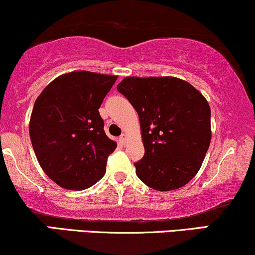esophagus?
<instances>
[{"mask_svg": "<svg viewBox=\"0 0 255 255\" xmlns=\"http://www.w3.org/2000/svg\"><path fill=\"white\" fill-rule=\"evenodd\" d=\"M119 140H121V142L123 143V144H125L128 142V134L127 133H123L121 137H119Z\"/></svg>", "mask_w": 255, "mask_h": 255, "instance_id": "1", "label": "esophagus"}]
</instances>
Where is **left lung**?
Here are the masks:
<instances>
[{"label":"left lung","mask_w":255,"mask_h":255,"mask_svg":"<svg viewBox=\"0 0 255 255\" xmlns=\"http://www.w3.org/2000/svg\"><path fill=\"white\" fill-rule=\"evenodd\" d=\"M117 90L139 117L145 152L134 163L138 178L158 191L193 180L212 138L210 108L201 92L175 77H127Z\"/></svg>","instance_id":"8db88e82"}]
</instances>
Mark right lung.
Masks as SVG:
<instances>
[{
	"mask_svg": "<svg viewBox=\"0 0 255 255\" xmlns=\"http://www.w3.org/2000/svg\"><path fill=\"white\" fill-rule=\"evenodd\" d=\"M116 80V75L70 72L47 85L35 100L31 145L45 174L65 189H87L105 175L117 143L106 136L98 110Z\"/></svg>",
	"mask_w": 255,
	"mask_h": 255,
	"instance_id": "right-lung-1",
	"label": "right lung"
}]
</instances>
